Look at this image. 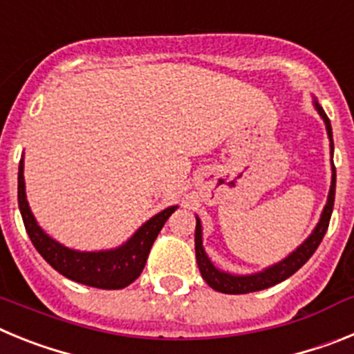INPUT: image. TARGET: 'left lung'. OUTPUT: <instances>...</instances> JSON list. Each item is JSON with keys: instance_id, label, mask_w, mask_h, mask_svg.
<instances>
[{"instance_id": "1", "label": "left lung", "mask_w": 354, "mask_h": 354, "mask_svg": "<svg viewBox=\"0 0 354 354\" xmlns=\"http://www.w3.org/2000/svg\"><path fill=\"white\" fill-rule=\"evenodd\" d=\"M315 109L319 111V115L323 117L324 124H326L328 136H330L331 149H333V136H331V124L330 118L326 117L324 109L317 104L315 101ZM335 167H333V177H331V187L330 195H328V202L324 205V211L321 214V220H319L317 227L314 228V232L310 234V237L299 246L296 252H292L287 259H283L282 262L271 266L268 270H264L262 273L257 274H248V277H236V274H228L223 271L216 270L212 262L209 261V257L205 255L204 246H202V225L200 220L196 218V228H195V253H196V264H198V270L202 273V278L207 282L209 287H212L218 292L223 294H246V292H255V290L268 289V287H273L277 283L283 282L286 278H289L290 274H294L296 271L305 264L308 259L314 255V252L317 250V246L321 245L324 234L328 230V225H330L331 211H333V202H335Z\"/></svg>"}]
</instances>
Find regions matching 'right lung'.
Masks as SVG:
<instances>
[{
    "instance_id": "1",
    "label": "right lung",
    "mask_w": 354,
    "mask_h": 354,
    "mask_svg": "<svg viewBox=\"0 0 354 354\" xmlns=\"http://www.w3.org/2000/svg\"><path fill=\"white\" fill-rule=\"evenodd\" d=\"M23 168V159H21L17 175L19 211L23 216L31 243L48 264L74 282L97 289H124L142 274L159 230L177 207H168L154 218H150L120 248L108 250V252H76L56 243L37 225L26 202Z\"/></svg>"
}]
</instances>
